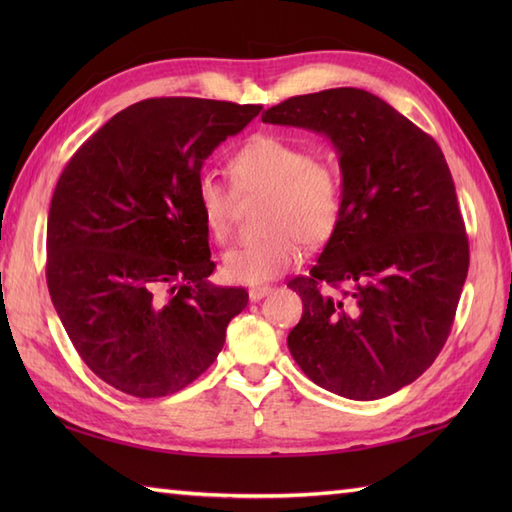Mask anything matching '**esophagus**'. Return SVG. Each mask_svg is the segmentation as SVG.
I'll list each match as a JSON object with an SVG mask.
<instances>
[{"mask_svg":"<svg viewBox=\"0 0 512 512\" xmlns=\"http://www.w3.org/2000/svg\"><path fill=\"white\" fill-rule=\"evenodd\" d=\"M270 292H273V286H253V288H248V297H250V301H259V299L268 297Z\"/></svg>","mask_w":512,"mask_h":512,"instance_id":"esophagus-1","label":"esophagus"}]
</instances>
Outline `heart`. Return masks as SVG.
Wrapping results in <instances>:
<instances>
[{
  "label": "heart",
  "instance_id": "obj_1",
  "mask_svg": "<svg viewBox=\"0 0 512 512\" xmlns=\"http://www.w3.org/2000/svg\"><path fill=\"white\" fill-rule=\"evenodd\" d=\"M233 187L213 173L195 182V202L206 231L226 244L235 231L239 198H266L257 242L224 253L222 273L237 284H264L295 268L303 244L323 246L334 235L343 211L341 173L310 149L275 134H257L228 160Z\"/></svg>",
  "mask_w": 512,
  "mask_h": 512
}]
</instances>
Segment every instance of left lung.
I'll use <instances>...</instances> for the list:
<instances>
[{"label":"left lung","mask_w":512,"mask_h":512,"mask_svg":"<svg viewBox=\"0 0 512 512\" xmlns=\"http://www.w3.org/2000/svg\"><path fill=\"white\" fill-rule=\"evenodd\" d=\"M262 121L328 136L343 176L339 226L310 275L288 281L303 301L290 354L332 394H394L436 361L469 273V237L442 149L356 88L292 96Z\"/></svg>","instance_id":"obj_1"}]
</instances>
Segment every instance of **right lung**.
Wrapping results in <instances>:
<instances>
[{"mask_svg":"<svg viewBox=\"0 0 512 512\" xmlns=\"http://www.w3.org/2000/svg\"><path fill=\"white\" fill-rule=\"evenodd\" d=\"M262 105L147 99L112 116L65 165L48 213L50 299L107 385L160 398L222 352L244 288L213 286L195 182Z\"/></svg>","mask_w":512,"mask_h":512,"instance_id":"obj_1","label":"right lung"}]
</instances>
